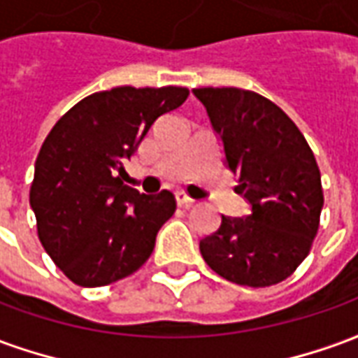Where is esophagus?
Returning <instances> with one entry per match:
<instances>
[{
    "label": "esophagus",
    "mask_w": 358,
    "mask_h": 358,
    "mask_svg": "<svg viewBox=\"0 0 358 358\" xmlns=\"http://www.w3.org/2000/svg\"><path fill=\"white\" fill-rule=\"evenodd\" d=\"M176 203H178L180 207H192L195 201L189 195L184 194V192H176Z\"/></svg>",
    "instance_id": "1"
}]
</instances>
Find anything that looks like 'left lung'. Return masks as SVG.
<instances>
[{
    "instance_id": "8db88e82",
    "label": "left lung",
    "mask_w": 358,
    "mask_h": 358,
    "mask_svg": "<svg viewBox=\"0 0 358 358\" xmlns=\"http://www.w3.org/2000/svg\"><path fill=\"white\" fill-rule=\"evenodd\" d=\"M224 145L245 218L222 215L199 241L205 263L228 282L266 287L292 276L310 251L324 205L320 171L305 136L276 103L240 88H195Z\"/></svg>"
}]
</instances>
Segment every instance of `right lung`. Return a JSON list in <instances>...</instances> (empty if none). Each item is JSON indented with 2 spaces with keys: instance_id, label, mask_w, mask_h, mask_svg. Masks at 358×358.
<instances>
[{
  "instance_id": "right-lung-1",
  "label": "right lung",
  "mask_w": 358,
  "mask_h": 358,
  "mask_svg": "<svg viewBox=\"0 0 358 358\" xmlns=\"http://www.w3.org/2000/svg\"><path fill=\"white\" fill-rule=\"evenodd\" d=\"M187 88L95 92L59 118L38 153L30 207L51 261L82 287L130 276L174 215L171 192L143 195L124 186V163L157 118L178 109Z\"/></svg>"
}]
</instances>
